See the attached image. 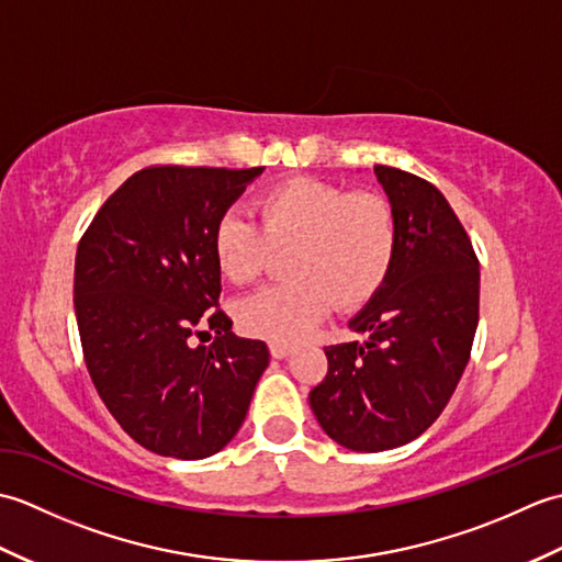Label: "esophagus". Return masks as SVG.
<instances>
[{
	"mask_svg": "<svg viewBox=\"0 0 562 562\" xmlns=\"http://www.w3.org/2000/svg\"><path fill=\"white\" fill-rule=\"evenodd\" d=\"M292 348H294V345L288 342V340H278V338L270 340V355L278 357V360H282V357H288L292 352Z\"/></svg>",
	"mask_w": 562,
	"mask_h": 562,
	"instance_id": "obj_1",
	"label": "esophagus"
}]
</instances>
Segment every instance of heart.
<instances>
[{
	"instance_id": "heart-1",
	"label": "heart",
	"mask_w": 562,
	"mask_h": 562,
	"mask_svg": "<svg viewBox=\"0 0 562 562\" xmlns=\"http://www.w3.org/2000/svg\"><path fill=\"white\" fill-rule=\"evenodd\" d=\"M260 224L226 212L214 226L220 270L236 284L258 280L274 246H292L294 280L270 284L236 306L244 330L292 340L324 318L333 302L362 304L396 254V210L376 190H348L321 178H288L262 190Z\"/></svg>"
}]
</instances>
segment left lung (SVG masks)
Listing matches in <instances>:
<instances>
[{"label": "left lung", "instance_id": "1", "mask_svg": "<svg viewBox=\"0 0 562 562\" xmlns=\"http://www.w3.org/2000/svg\"><path fill=\"white\" fill-rule=\"evenodd\" d=\"M374 173L396 210V254L350 321L364 342L324 348L328 372L308 393L318 425L352 451L420 437L457 389L479 328V258L457 212L420 176L393 166Z\"/></svg>", "mask_w": 562, "mask_h": 562}]
</instances>
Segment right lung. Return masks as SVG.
<instances>
[{
    "label": "right lung",
    "mask_w": 562,
    "mask_h": 562,
    "mask_svg": "<svg viewBox=\"0 0 562 562\" xmlns=\"http://www.w3.org/2000/svg\"><path fill=\"white\" fill-rule=\"evenodd\" d=\"M260 171L147 166L79 241L83 362L117 425L159 457L205 459L229 445L268 367V345L234 336L220 308L212 246L222 214Z\"/></svg>",
    "instance_id": "obj_1"
}]
</instances>
